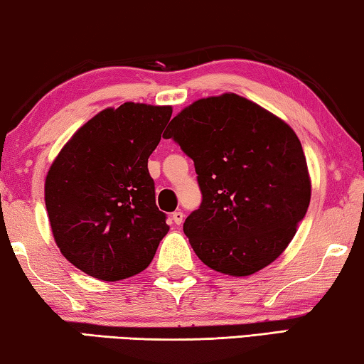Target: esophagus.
<instances>
[{"label":"esophagus","mask_w":364,"mask_h":364,"mask_svg":"<svg viewBox=\"0 0 364 364\" xmlns=\"http://www.w3.org/2000/svg\"><path fill=\"white\" fill-rule=\"evenodd\" d=\"M172 220H173V223L176 225H181L182 221H183V213L181 212V210H176V212L172 213Z\"/></svg>","instance_id":"34e87169"}]
</instances>
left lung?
I'll use <instances>...</instances> for the list:
<instances>
[{
  "label": "left lung",
  "instance_id": "8db88e82",
  "mask_svg": "<svg viewBox=\"0 0 364 364\" xmlns=\"http://www.w3.org/2000/svg\"><path fill=\"white\" fill-rule=\"evenodd\" d=\"M164 138L178 143L198 176L202 205L183 223L198 259L235 277L276 261L296 235L312 193L296 131L228 92L183 108Z\"/></svg>",
  "mask_w": 364,
  "mask_h": 364
}]
</instances>
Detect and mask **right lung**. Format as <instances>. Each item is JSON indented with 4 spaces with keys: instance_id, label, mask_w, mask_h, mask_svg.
Returning <instances> with one entry per match:
<instances>
[{
    "instance_id": "right-lung-1",
    "label": "right lung",
    "mask_w": 364,
    "mask_h": 364,
    "mask_svg": "<svg viewBox=\"0 0 364 364\" xmlns=\"http://www.w3.org/2000/svg\"><path fill=\"white\" fill-rule=\"evenodd\" d=\"M172 107L126 102L105 108L67 141L46 177L55 245L77 269L121 281L151 264L169 231L147 159Z\"/></svg>"
}]
</instances>
